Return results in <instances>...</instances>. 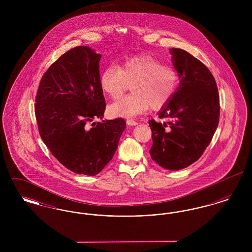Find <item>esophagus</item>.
I'll list each match as a JSON object with an SVG mask.
<instances>
[{
    "label": "esophagus",
    "instance_id": "esophagus-1",
    "mask_svg": "<svg viewBox=\"0 0 252 252\" xmlns=\"http://www.w3.org/2000/svg\"><path fill=\"white\" fill-rule=\"evenodd\" d=\"M126 123H127L128 126H136V125H138V123L136 121L133 120V119H127Z\"/></svg>",
    "mask_w": 252,
    "mask_h": 252
}]
</instances>
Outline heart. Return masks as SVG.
<instances>
[{"label":"heart","mask_w":252,"mask_h":252,"mask_svg":"<svg viewBox=\"0 0 252 252\" xmlns=\"http://www.w3.org/2000/svg\"><path fill=\"white\" fill-rule=\"evenodd\" d=\"M179 81L176 68L151 56L128 58L121 66L110 64L100 75L101 89L112 99L120 98L133 83V94L109 107L110 114L126 118L141 114L149 107L153 109L164 107L175 94Z\"/></svg>","instance_id":"b5f03b06"}]
</instances>
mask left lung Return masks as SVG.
<instances>
[{
	"label": "left lung",
	"instance_id": "obj_1",
	"mask_svg": "<svg viewBox=\"0 0 252 252\" xmlns=\"http://www.w3.org/2000/svg\"><path fill=\"white\" fill-rule=\"evenodd\" d=\"M179 72L178 91L158 113L161 124L149 120L153 144L150 156L168 170H180L196 161L210 144L220 114L216 79L200 60L182 49H172Z\"/></svg>",
	"mask_w": 252,
	"mask_h": 252
}]
</instances>
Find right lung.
I'll return each instance as SVG.
<instances>
[{"label":"right lung","instance_id":"add662e5","mask_svg":"<svg viewBox=\"0 0 252 252\" xmlns=\"http://www.w3.org/2000/svg\"><path fill=\"white\" fill-rule=\"evenodd\" d=\"M101 56L86 46L63 54L42 75L35 115L52 155L76 174L94 176L113 158L126 126L123 118H102L106 101L100 86Z\"/></svg>","mask_w":252,"mask_h":252}]
</instances>
